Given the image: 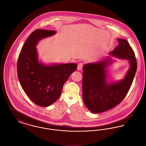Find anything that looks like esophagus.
I'll list each match as a JSON object with an SVG mask.
<instances>
[{"label": "esophagus", "instance_id": "34e87169", "mask_svg": "<svg viewBox=\"0 0 146 146\" xmlns=\"http://www.w3.org/2000/svg\"><path fill=\"white\" fill-rule=\"evenodd\" d=\"M83 67V63H79L78 64L77 69H78V70H82Z\"/></svg>", "mask_w": 146, "mask_h": 146}]
</instances>
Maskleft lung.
Instances as JSON below:
<instances>
[{
	"label": "left lung",
	"instance_id": "obj_1",
	"mask_svg": "<svg viewBox=\"0 0 146 146\" xmlns=\"http://www.w3.org/2000/svg\"><path fill=\"white\" fill-rule=\"evenodd\" d=\"M119 45L110 54L129 61L130 68L124 78L107 83L106 68L111 63L110 57L97 62L85 64L83 68V98L91 112L107 111L119 104L129 90L137 70V61L129 43L118 39Z\"/></svg>",
	"mask_w": 146,
	"mask_h": 146
}]
</instances>
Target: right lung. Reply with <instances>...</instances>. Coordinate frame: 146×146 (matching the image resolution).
Listing matches in <instances>:
<instances>
[{
    "label": "right lung",
    "instance_id": "add662e5",
    "mask_svg": "<svg viewBox=\"0 0 146 146\" xmlns=\"http://www.w3.org/2000/svg\"><path fill=\"white\" fill-rule=\"evenodd\" d=\"M55 33V31L44 29L33 32L22 48L17 64L23 90L35 104L41 107L49 106L58 100L64 84L77 68L74 63L45 65L39 62L35 46L42 39Z\"/></svg>",
    "mask_w": 146,
    "mask_h": 146
}]
</instances>
